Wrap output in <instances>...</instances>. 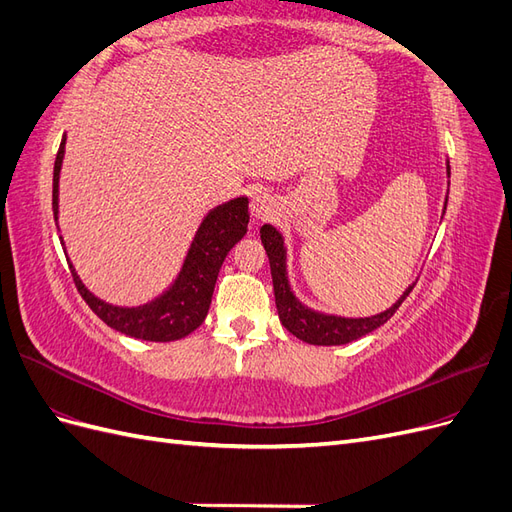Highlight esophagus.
<instances>
[{
  "label": "esophagus",
  "instance_id": "1",
  "mask_svg": "<svg viewBox=\"0 0 512 512\" xmlns=\"http://www.w3.org/2000/svg\"><path fill=\"white\" fill-rule=\"evenodd\" d=\"M250 211L256 220H267L275 213V200L271 194L267 192H258L252 196V203H250Z\"/></svg>",
  "mask_w": 512,
  "mask_h": 512
}]
</instances>
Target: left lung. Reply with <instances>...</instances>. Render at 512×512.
Returning a JSON list of instances; mask_svg holds the SVG:
<instances>
[{"label": "left lung", "mask_w": 512, "mask_h": 512, "mask_svg": "<svg viewBox=\"0 0 512 512\" xmlns=\"http://www.w3.org/2000/svg\"><path fill=\"white\" fill-rule=\"evenodd\" d=\"M446 175L451 177V166H448V162H446ZM446 203H448V198L444 200V211H446ZM260 239H262V245H265L267 256H269L277 314H280V320L284 327L294 337L303 339L305 344L342 346V344L354 342V339H359L371 331H376L397 312L399 305L406 301V297L414 288V284H410L404 290V294H401V297L389 309H384V312H380L376 316L344 318V316H335V314L316 312V309L301 303L297 299V294H294L290 288L288 267H286L288 256H286V245H284L282 232L271 224H265L260 228Z\"/></svg>", "instance_id": "left-lung-1"}]
</instances>
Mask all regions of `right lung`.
<instances>
[{
  "label": "right lung",
  "mask_w": 512,
  "mask_h": 512,
  "mask_svg": "<svg viewBox=\"0 0 512 512\" xmlns=\"http://www.w3.org/2000/svg\"><path fill=\"white\" fill-rule=\"evenodd\" d=\"M64 153L66 136L61 138L53 168L55 222L59 215V173L61 164H64ZM247 203H250V200L245 196H237L228 200V203L213 207L205 215V220L200 222L175 282L145 305L121 307L98 299L96 294L89 292L87 286L81 282L79 273H76L68 258L74 284L79 288L81 297L87 301V305L94 309V314L102 318L108 327L123 335L145 339V342H175V339L190 335L207 318L213 288L215 282H218V273L222 269L224 258L228 256L232 247H235V243H239L245 237L247 222H250V209H247ZM59 241L64 245V239L59 237Z\"/></svg>",
  "instance_id": "right-lung-1"
}]
</instances>
